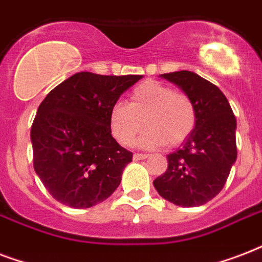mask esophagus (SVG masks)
Returning <instances> with one entry per match:
<instances>
[{
    "instance_id": "34e87169",
    "label": "esophagus",
    "mask_w": 262,
    "mask_h": 262,
    "mask_svg": "<svg viewBox=\"0 0 262 262\" xmlns=\"http://www.w3.org/2000/svg\"><path fill=\"white\" fill-rule=\"evenodd\" d=\"M148 155L147 154H135L133 155V159L135 160H143V159H147Z\"/></svg>"
}]
</instances>
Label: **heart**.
I'll use <instances>...</instances> for the list:
<instances>
[{
  "instance_id": "obj_1",
  "label": "heart",
  "mask_w": 262,
  "mask_h": 262,
  "mask_svg": "<svg viewBox=\"0 0 262 262\" xmlns=\"http://www.w3.org/2000/svg\"><path fill=\"white\" fill-rule=\"evenodd\" d=\"M108 122L113 136L125 147L135 143L144 123L147 129L140 137V147H177L194 130L197 113L186 94L148 80L132 91L129 104L115 102L111 106Z\"/></svg>"
}]
</instances>
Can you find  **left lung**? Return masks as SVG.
<instances>
[{"instance_id":"1","label":"left lung","mask_w":262,"mask_h":262,"mask_svg":"<svg viewBox=\"0 0 262 262\" xmlns=\"http://www.w3.org/2000/svg\"><path fill=\"white\" fill-rule=\"evenodd\" d=\"M160 77L191 99L197 122L181 148L167 155V170L154 186L175 205L199 207L219 194L235 163V115L223 92L201 76L181 71Z\"/></svg>"}]
</instances>
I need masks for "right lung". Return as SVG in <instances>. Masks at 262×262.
I'll return each mask as SVG.
<instances>
[{
  "mask_svg": "<svg viewBox=\"0 0 262 262\" xmlns=\"http://www.w3.org/2000/svg\"><path fill=\"white\" fill-rule=\"evenodd\" d=\"M143 76L80 72L51 90L31 127L34 168L47 191L71 208H90L119 186L133 154L111 136V106Z\"/></svg>",
  "mask_w": 262,
  "mask_h": 262,
  "instance_id": "right-lung-1",
  "label": "right lung"
}]
</instances>
